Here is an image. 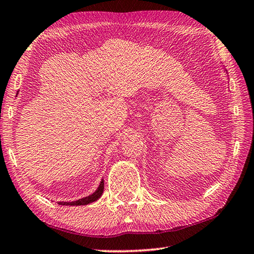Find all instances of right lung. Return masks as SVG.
<instances>
[{"instance_id":"add662e5","label":"right lung","mask_w":254,"mask_h":254,"mask_svg":"<svg viewBox=\"0 0 254 254\" xmlns=\"http://www.w3.org/2000/svg\"><path fill=\"white\" fill-rule=\"evenodd\" d=\"M103 190H104V180L101 181V184L98 186L97 190H95L94 193L86 196V197L81 198L79 200L75 201H59L58 204L60 205H64V206H80V205H87L90 203H93V201L97 200L98 198L101 197V195L103 194Z\"/></svg>"}]
</instances>
